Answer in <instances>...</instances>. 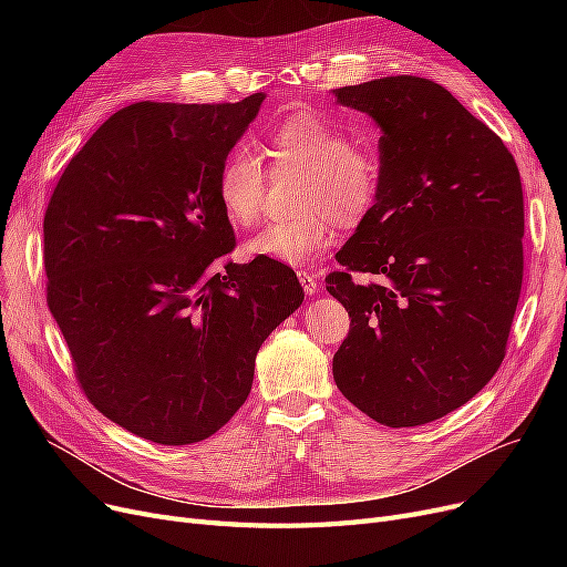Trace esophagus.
I'll list each match as a JSON object with an SVG mask.
<instances>
[{
	"instance_id": "esophagus-1",
	"label": "esophagus",
	"mask_w": 567,
	"mask_h": 567,
	"mask_svg": "<svg viewBox=\"0 0 567 567\" xmlns=\"http://www.w3.org/2000/svg\"><path fill=\"white\" fill-rule=\"evenodd\" d=\"M296 276H299V280H301V285H303V289H306L308 296H312V293L319 291V282H317V276H315V274H310V271H299Z\"/></svg>"
}]
</instances>
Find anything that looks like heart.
<instances>
[{
  "label": "heart",
  "instance_id": "b5f03b06",
  "mask_svg": "<svg viewBox=\"0 0 567 567\" xmlns=\"http://www.w3.org/2000/svg\"><path fill=\"white\" fill-rule=\"evenodd\" d=\"M266 156L278 167L303 172L299 208L303 216L268 223L252 236L246 252L289 266L317 261L333 246L336 225L361 223L377 202L381 158L370 140L349 137L333 116L299 110L268 133ZM266 178L248 152H231L220 165L216 195L234 227H252L264 208Z\"/></svg>",
  "mask_w": 567,
  "mask_h": 567
}]
</instances>
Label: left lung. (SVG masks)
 Returning a JSON list of instances; mask_svg holds the SVG:
<instances>
[{"instance_id":"8db88e82","label":"left lung","mask_w":567,"mask_h":567,"mask_svg":"<svg viewBox=\"0 0 567 567\" xmlns=\"http://www.w3.org/2000/svg\"><path fill=\"white\" fill-rule=\"evenodd\" d=\"M333 94L383 133L377 202L336 255L342 271L326 276L351 319L333 377L372 421L425 425L483 391L505 359L524 276L519 169L503 140L427 78Z\"/></svg>"}]
</instances>
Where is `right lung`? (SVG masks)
Returning a JSON list of instances; mask_svg holds the SVG:
<instances>
[{
	"mask_svg": "<svg viewBox=\"0 0 567 567\" xmlns=\"http://www.w3.org/2000/svg\"><path fill=\"white\" fill-rule=\"evenodd\" d=\"M261 101L118 110L48 204V308L80 389L154 443L216 434L252 389L261 342L303 303L287 264L227 257L216 182Z\"/></svg>",
	"mask_w": 567,
	"mask_h": 567,
	"instance_id": "right-lung-1",
	"label": "right lung"
}]
</instances>
